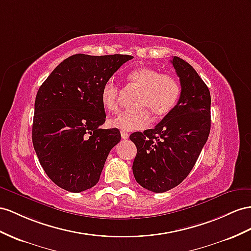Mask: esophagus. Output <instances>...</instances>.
Here are the masks:
<instances>
[{"instance_id":"obj_1","label":"esophagus","mask_w":251,"mask_h":251,"mask_svg":"<svg viewBox=\"0 0 251 251\" xmlns=\"http://www.w3.org/2000/svg\"><path fill=\"white\" fill-rule=\"evenodd\" d=\"M121 137H122V139H124V140H126V139H128V137H129V134H128L126 131H124V130H121Z\"/></svg>"}]
</instances>
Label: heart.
<instances>
[{"label":"heart","mask_w":251,"mask_h":251,"mask_svg":"<svg viewBox=\"0 0 251 251\" xmlns=\"http://www.w3.org/2000/svg\"><path fill=\"white\" fill-rule=\"evenodd\" d=\"M131 85L141 89L136 111H122L110 119L109 124L122 130L134 131L149 127L151 117L149 110L158 118L169 114L180 98L181 89L174 77L161 74L158 70L141 67L127 74ZM100 101L107 111L119 109V88L112 79L107 80L100 89Z\"/></svg>","instance_id":"b5f03b06"}]
</instances>
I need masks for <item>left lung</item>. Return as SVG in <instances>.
<instances>
[{
	"mask_svg": "<svg viewBox=\"0 0 251 251\" xmlns=\"http://www.w3.org/2000/svg\"><path fill=\"white\" fill-rule=\"evenodd\" d=\"M180 80V98L174 109L152 129L133 132L137 146L132 172L144 189L163 193L180 184L201 155L211 128V95L190 63L171 60Z\"/></svg>",
	"mask_w": 251,
	"mask_h": 251,
	"instance_id": "1",
	"label": "left lung"
}]
</instances>
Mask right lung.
<instances>
[{"label": "right lung", "instance_id": "add662e5", "mask_svg": "<svg viewBox=\"0 0 251 251\" xmlns=\"http://www.w3.org/2000/svg\"><path fill=\"white\" fill-rule=\"evenodd\" d=\"M129 55L70 56L37 92L33 144L55 184L79 193L99 182L106 159L121 140L117 128L101 129L106 113L100 89Z\"/></svg>", "mask_w": 251, "mask_h": 251}]
</instances>
